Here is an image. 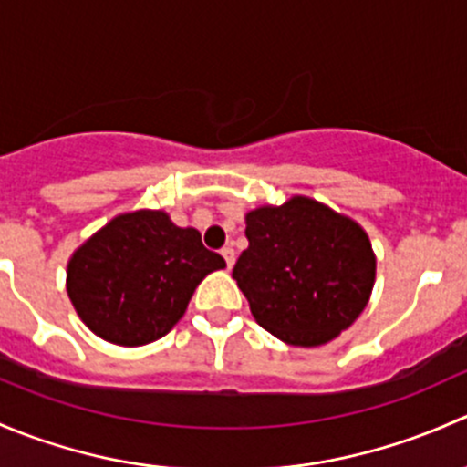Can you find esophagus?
Masks as SVG:
<instances>
[{"label": "esophagus", "instance_id": "34e87169", "mask_svg": "<svg viewBox=\"0 0 467 467\" xmlns=\"http://www.w3.org/2000/svg\"><path fill=\"white\" fill-rule=\"evenodd\" d=\"M221 255H223V260H225V266H228V268H233V264H234V248H233V246H225V248H221Z\"/></svg>", "mask_w": 467, "mask_h": 467}]
</instances>
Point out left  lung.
<instances>
[{
	"mask_svg": "<svg viewBox=\"0 0 467 467\" xmlns=\"http://www.w3.org/2000/svg\"><path fill=\"white\" fill-rule=\"evenodd\" d=\"M248 248L233 277L255 321L289 346H323L364 312L375 282L370 239L305 196L246 214Z\"/></svg>",
	"mask_w": 467,
	"mask_h": 467,
	"instance_id": "obj_1",
	"label": "left lung"
}]
</instances>
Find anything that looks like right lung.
Wrapping results in <instances>:
<instances>
[{"mask_svg":"<svg viewBox=\"0 0 467 467\" xmlns=\"http://www.w3.org/2000/svg\"><path fill=\"white\" fill-rule=\"evenodd\" d=\"M223 266L199 230L178 228L160 210H138L115 216L74 253L67 294L97 337L144 346L181 321L201 280Z\"/></svg>","mask_w":467,"mask_h":467,"instance_id":"right-lung-1","label":"right lung"}]
</instances>
